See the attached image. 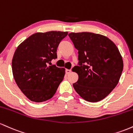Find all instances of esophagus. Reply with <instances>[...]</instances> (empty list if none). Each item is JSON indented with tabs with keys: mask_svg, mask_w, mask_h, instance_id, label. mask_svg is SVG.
Returning <instances> with one entry per match:
<instances>
[{
	"mask_svg": "<svg viewBox=\"0 0 133 133\" xmlns=\"http://www.w3.org/2000/svg\"><path fill=\"white\" fill-rule=\"evenodd\" d=\"M71 71V69H66V70H65V72H66V74L67 75L70 74Z\"/></svg>",
	"mask_w": 133,
	"mask_h": 133,
	"instance_id": "34e87169",
	"label": "esophagus"
}]
</instances>
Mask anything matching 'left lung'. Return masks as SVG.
<instances>
[{"label":"left lung","instance_id":"obj_1","mask_svg":"<svg viewBox=\"0 0 133 133\" xmlns=\"http://www.w3.org/2000/svg\"><path fill=\"white\" fill-rule=\"evenodd\" d=\"M68 36L78 51V66L72 68L78 75L74 88L85 101L99 102L119 82L123 70L121 55L116 44L104 36L87 32Z\"/></svg>","mask_w":133,"mask_h":133}]
</instances>
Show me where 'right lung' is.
Here are the masks:
<instances>
[{"label": "right lung", "mask_w": 133, "mask_h": 133, "mask_svg": "<svg viewBox=\"0 0 133 133\" xmlns=\"http://www.w3.org/2000/svg\"><path fill=\"white\" fill-rule=\"evenodd\" d=\"M68 32L49 31L30 36L16 49L12 69L17 86L31 101L51 99L65 74L64 68L51 64L57 58V48Z\"/></svg>", "instance_id": "right-lung-1"}]
</instances>
